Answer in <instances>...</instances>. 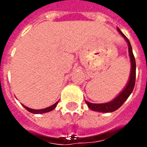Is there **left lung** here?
Instances as JSON below:
<instances>
[{
	"instance_id": "8db88e82",
	"label": "left lung",
	"mask_w": 147,
	"mask_h": 147,
	"mask_svg": "<svg viewBox=\"0 0 147 147\" xmlns=\"http://www.w3.org/2000/svg\"><path fill=\"white\" fill-rule=\"evenodd\" d=\"M118 31L121 33L122 37L125 38V40L128 44V49H129V55L130 57V63H131V70H130V74H129V78L128 81V83L124 88V90L119 94L110 102L102 103V104H96V103H91L86 101V102L88 105V107L92 110L98 111V112H102V113H110V112H114L117 110L118 108H120L122 106V104L126 102V100L132 93L134 90V87L135 85V78H136V62H135V58L133 54L132 51V47L130 42L128 40V38L122 33V32L118 28Z\"/></svg>"
}]
</instances>
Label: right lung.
Wrapping results in <instances>:
<instances>
[{
  "label": "right lung",
  "instance_id": "right-lung-1",
  "mask_svg": "<svg viewBox=\"0 0 147 147\" xmlns=\"http://www.w3.org/2000/svg\"><path fill=\"white\" fill-rule=\"evenodd\" d=\"M57 103L58 102H57L56 103H54L53 105H52L51 106H49L47 108H45V109H41V110H33V109H30L29 107H27V106H24V105H22V106L25 107L26 110L29 111L30 113H33V114H43V113H47V112H49V111H51L53 109H55V107L57 105Z\"/></svg>",
  "mask_w": 147,
  "mask_h": 147
}]
</instances>
